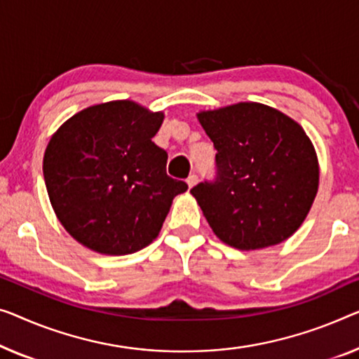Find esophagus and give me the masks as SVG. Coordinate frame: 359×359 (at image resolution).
<instances>
[{"label": "esophagus", "mask_w": 359, "mask_h": 359, "mask_svg": "<svg viewBox=\"0 0 359 359\" xmlns=\"http://www.w3.org/2000/svg\"><path fill=\"white\" fill-rule=\"evenodd\" d=\"M196 182H198V177L194 174V175H190L189 179H187V185H189V189H191V187L196 185Z\"/></svg>", "instance_id": "esophagus-1"}]
</instances>
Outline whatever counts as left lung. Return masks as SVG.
I'll return each instance as SVG.
<instances>
[{"label": "left lung", "instance_id": "1", "mask_svg": "<svg viewBox=\"0 0 359 359\" xmlns=\"http://www.w3.org/2000/svg\"><path fill=\"white\" fill-rule=\"evenodd\" d=\"M196 117L217 151V177L190 194L216 237L242 251L292 237L319 187L318 154L303 127L255 101L200 111Z\"/></svg>", "mask_w": 359, "mask_h": 359}]
</instances>
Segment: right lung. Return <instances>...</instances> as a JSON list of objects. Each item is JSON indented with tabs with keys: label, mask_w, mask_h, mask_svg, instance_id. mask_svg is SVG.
<instances>
[{
	"label": "right lung",
	"mask_w": 359,
	"mask_h": 359,
	"mask_svg": "<svg viewBox=\"0 0 359 359\" xmlns=\"http://www.w3.org/2000/svg\"><path fill=\"white\" fill-rule=\"evenodd\" d=\"M164 112L132 100L88 106L53 133L43 175L53 211L92 251L130 255L159 235L185 182L165 174L168 153L154 145Z\"/></svg>",
	"instance_id": "obj_1"
}]
</instances>
